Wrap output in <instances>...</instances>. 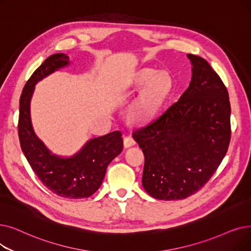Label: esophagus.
<instances>
[{
    "label": "esophagus",
    "instance_id": "obj_1",
    "mask_svg": "<svg viewBox=\"0 0 251 251\" xmlns=\"http://www.w3.org/2000/svg\"><path fill=\"white\" fill-rule=\"evenodd\" d=\"M136 143L135 140L131 136H124V147L125 148H130L134 146Z\"/></svg>",
    "mask_w": 251,
    "mask_h": 251
}]
</instances>
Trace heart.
Instances as JSON below:
<instances>
[{
  "instance_id": "obj_1",
  "label": "heart",
  "mask_w": 251,
  "mask_h": 251,
  "mask_svg": "<svg viewBox=\"0 0 251 251\" xmlns=\"http://www.w3.org/2000/svg\"><path fill=\"white\" fill-rule=\"evenodd\" d=\"M151 71H147L140 80V84H146L151 77ZM170 86L171 79L167 74L161 73L156 75V78L152 80L148 88L140 94V96L131 106L130 115H131L135 121L145 122L152 116L162 97L170 89Z\"/></svg>"
}]
</instances>
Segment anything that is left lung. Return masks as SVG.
<instances>
[{"label": "left lung", "mask_w": 251, "mask_h": 251, "mask_svg": "<svg viewBox=\"0 0 251 251\" xmlns=\"http://www.w3.org/2000/svg\"><path fill=\"white\" fill-rule=\"evenodd\" d=\"M192 81L179 100L132 135L145 154L143 186L159 200L197 193L220 166L231 139L226 87L204 58L188 54Z\"/></svg>", "instance_id": "left-lung-1"}]
</instances>
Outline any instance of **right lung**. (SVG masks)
<instances>
[{"mask_svg":"<svg viewBox=\"0 0 251 251\" xmlns=\"http://www.w3.org/2000/svg\"><path fill=\"white\" fill-rule=\"evenodd\" d=\"M69 56L53 54L30 75L19 100L18 136L21 150L41 182L62 198L81 199L93 195L103 180L108 164L122 151L121 131L93 138L72 158L52 155L31 127L29 103L35 85L49 74L69 64Z\"/></svg>","mask_w":251,"mask_h":251,"instance_id":"add662e5","label":"right lung"}]
</instances>
